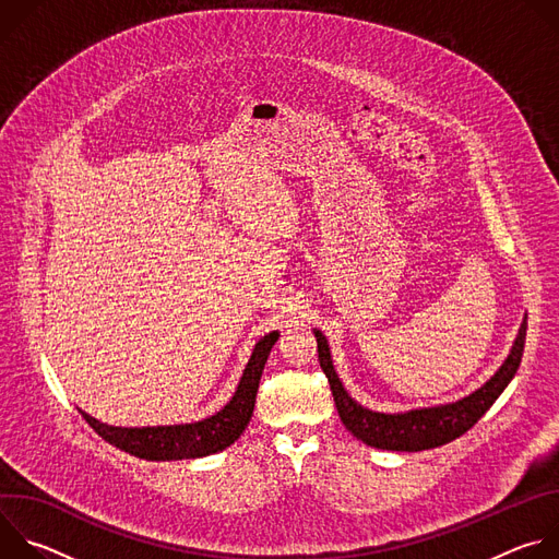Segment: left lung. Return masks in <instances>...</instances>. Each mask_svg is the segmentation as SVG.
<instances>
[{"label":"left lung","mask_w":559,"mask_h":559,"mask_svg":"<svg viewBox=\"0 0 559 559\" xmlns=\"http://www.w3.org/2000/svg\"><path fill=\"white\" fill-rule=\"evenodd\" d=\"M318 343V362H321L330 386L334 403L338 409V416L343 425L365 444L386 451H425L440 444H447L462 433H466L477 420H480L491 405L498 401V395L507 389V384L513 380L524 352L526 341V321L520 328V334L515 338V345L500 367V371L475 393L462 397V401L444 407H431V409H416L409 414H376L358 403H354L343 389V382L338 380L328 341L321 332H313Z\"/></svg>","instance_id":"1"}]
</instances>
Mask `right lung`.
Segmentation results:
<instances>
[{"mask_svg":"<svg viewBox=\"0 0 559 559\" xmlns=\"http://www.w3.org/2000/svg\"><path fill=\"white\" fill-rule=\"evenodd\" d=\"M276 341H278V332H272L257 343L254 354L243 371L241 382H238L234 397L216 416L207 420H201L194 425H179V427L121 429V427H108L84 412L82 416L106 442L143 460H156V462L188 460V457H203V455L223 451L250 425L261 373Z\"/></svg>","mask_w":559,"mask_h":559,"instance_id":"right-lung-1","label":"right lung"}]
</instances>
